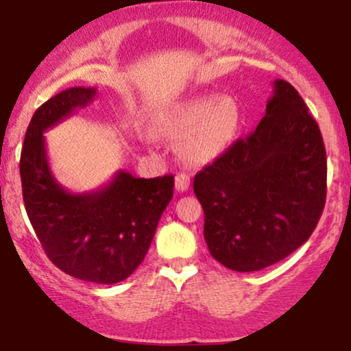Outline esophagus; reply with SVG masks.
Returning a JSON list of instances; mask_svg holds the SVG:
<instances>
[{
  "label": "esophagus",
  "instance_id": "34e87169",
  "mask_svg": "<svg viewBox=\"0 0 351 351\" xmlns=\"http://www.w3.org/2000/svg\"><path fill=\"white\" fill-rule=\"evenodd\" d=\"M175 186L181 193L186 191L189 188V175H186V173H178V175L175 176Z\"/></svg>",
  "mask_w": 351,
  "mask_h": 351
}]
</instances>
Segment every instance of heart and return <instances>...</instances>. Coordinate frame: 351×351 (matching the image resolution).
<instances>
[{"label": "heart", "mask_w": 351, "mask_h": 351, "mask_svg": "<svg viewBox=\"0 0 351 351\" xmlns=\"http://www.w3.org/2000/svg\"><path fill=\"white\" fill-rule=\"evenodd\" d=\"M241 110L234 99L219 94L196 95L168 108L160 117V132L180 140L178 155L191 167L217 158L236 136Z\"/></svg>", "instance_id": "1"}]
</instances>
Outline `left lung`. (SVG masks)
<instances>
[{
  "label": "left lung",
  "mask_w": 351,
  "mask_h": 351,
  "mask_svg": "<svg viewBox=\"0 0 351 351\" xmlns=\"http://www.w3.org/2000/svg\"><path fill=\"white\" fill-rule=\"evenodd\" d=\"M193 189L204 211V241L224 267L261 271L300 247L324 211L327 156L299 92L274 80L256 132L196 173Z\"/></svg>",
  "instance_id": "8db88e82"
}]
</instances>
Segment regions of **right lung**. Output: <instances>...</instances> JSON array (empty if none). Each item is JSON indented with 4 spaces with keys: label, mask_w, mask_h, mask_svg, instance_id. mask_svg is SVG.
Instances as JSON below:
<instances>
[{
    "label": "right lung",
    "mask_w": 351,
    "mask_h": 351,
    "mask_svg": "<svg viewBox=\"0 0 351 351\" xmlns=\"http://www.w3.org/2000/svg\"><path fill=\"white\" fill-rule=\"evenodd\" d=\"M95 87H71L44 102L31 119L21 150L23 199L47 257L60 271L95 284L132 276L150 247L173 198V175L135 178L120 170L94 191L71 193L52 175L44 132L86 107Z\"/></svg>",
    "instance_id": "add662e5"
}]
</instances>
